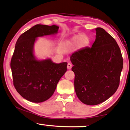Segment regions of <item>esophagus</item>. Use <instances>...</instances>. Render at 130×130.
<instances>
[{"instance_id": "1", "label": "esophagus", "mask_w": 130, "mask_h": 130, "mask_svg": "<svg viewBox=\"0 0 130 130\" xmlns=\"http://www.w3.org/2000/svg\"><path fill=\"white\" fill-rule=\"evenodd\" d=\"M67 69H68L69 70H70L71 69V67H72V64L70 63H68V64H67Z\"/></svg>"}]
</instances>
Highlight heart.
I'll use <instances>...</instances> for the list:
<instances>
[{"instance_id":"b5f03b06","label":"heart","mask_w":130,"mask_h":130,"mask_svg":"<svg viewBox=\"0 0 130 130\" xmlns=\"http://www.w3.org/2000/svg\"><path fill=\"white\" fill-rule=\"evenodd\" d=\"M90 42L89 37L84 34H78L73 36L69 40L66 42V44L68 46H76L79 48L85 47L89 44Z\"/></svg>"}]
</instances>
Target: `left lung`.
<instances>
[{
	"instance_id": "obj_1",
	"label": "left lung",
	"mask_w": 130,
	"mask_h": 130,
	"mask_svg": "<svg viewBox=\"0 0 130 130\" xmlns=\"http://www.w3.org/2000/svg\"><path fill=\"white\" fill-rule=\"evenodd\" d=\"M91 47L83 48L70 56L74 73V89L84 104L94 106L112 96L120 84L123 59L116 41L101 27Z\"/></svg>"
}]
</instances>
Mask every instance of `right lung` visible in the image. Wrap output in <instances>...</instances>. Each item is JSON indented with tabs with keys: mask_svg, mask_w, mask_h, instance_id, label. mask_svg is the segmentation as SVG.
<instances>
[{
	"mask_svg": "<svg viewBox=\"0 0 130 130\" xmlns=\"http://www.w3.org/2000/svg\"><path fill=\"white\" fill-rule=\"evenodd\" d=\"M59 26L36 24L20 36L10 62L13 84L22 97L42 103L52 97L60 79L67 71V63H55L50 59L38 60L34 54L37 37L54 35Z\"/></svg>",
	"mask_w": 130,
	"mask_h": 130,
	"instance_id": "1",
	"label": "right lung"
}]
</instances>
